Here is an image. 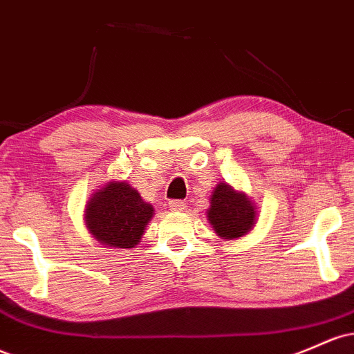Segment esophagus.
I'll return each instance as SVG.
<instances>
[{"mask_svg": "<svg viewBox=\"0 0 354 354\" xmlns=\"http://www.w3.org/2000/svg\"><path fill=\"white\" fill-rule=\"evenodd\" d=\"M168 205H169V209H173V212H181V209L185 208V201L181 200H171Z\"/></svg>", "mask_w": 354, "mask_h": 354, "instance_id": "obj_1", "label": "esophagus"}]
</instances>
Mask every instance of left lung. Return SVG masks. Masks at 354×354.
I'll return each mask as SVG.
<instances>
[{
  "instance_id": "obj_1",
  "label": "left lung",
  "mask_w": 354,
  "mask_h": 354,
  "mask_svg": "<svg viewBox=\"0 0 354 354\" xmlns=\"http://www.w3.org/2000/svg\"><path fill=\"white\" fill-rule=\"evenodd\" d=\"M207 216L216 235L234 240L254 228L257 212L245 193L236 192L234 186L227 183H218L209 198Z\"/></svg>"
}]
</instances>
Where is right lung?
I'll return each mask as SVG.
<instances>
[{
	"instance_id": "right-lung-1",
	"label": "right lung",
	"mask_w": 354,
	"mask_h": 354,
	"mask_svg": "<svg viewBox=\"0 0 354 354\" xmlns=\"http://www.w3.org/2000/svg\"><path fill=\"white\" fill-rule=\"evenodd\" d=\"M154 208L126 181H109L97 189L85 207V225L99 243L134 248L153 218Z\"/></svg>"
}]
</instances>
